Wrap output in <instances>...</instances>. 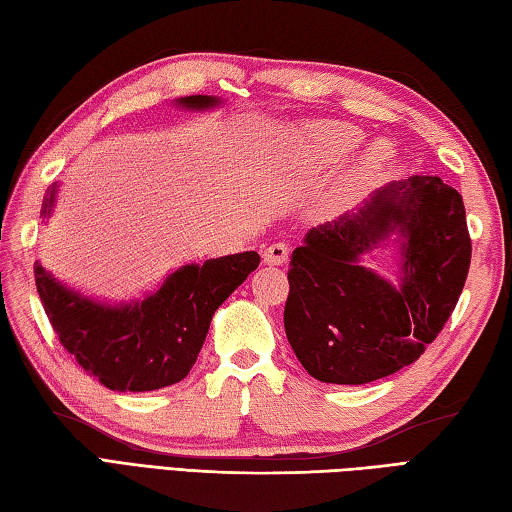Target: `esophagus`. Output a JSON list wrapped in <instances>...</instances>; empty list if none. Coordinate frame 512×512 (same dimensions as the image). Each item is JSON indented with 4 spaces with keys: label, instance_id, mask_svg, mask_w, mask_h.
Instances as JSON below:
<instances>
[{
    "label": "esophagus",
    "instance_id": "34e87169",
    "mask_svg": "<svg viewBox=\"0 0 512 512\" xmlns=\"http://www.w3.org/2000/svg\"><path fill=\"white\" fill-rule=\"evenodd\" d=\"M288 244L275 242L264 248V264L268 266H284L288 262Z\"/></svg>",
    "mask_w": 512,
    "mask_h": 512
}]
</instances>
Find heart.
Segmentation results:
<instances>
[{
    "label": "heart",
    "mask_w": 512,
    "mask_h": 512,
    "mask_svg": "<svg viewBox=\"0 0 512 512\" xmlns=\"http://www.w3.org/2000/svg\"><path fill=\"white\" fill-rule=\"evenodd\" d=\"M363 132L347 123H312L301 129L299 156L310 169L334 167L363 143ZM394 158L387 140H376L358 156L352 173L356 178H372Z\"/></svg>",
    "instance_id": "heart-1"
}]
</instances>
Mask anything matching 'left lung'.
<instances>
[{
  "label": "left lung",
  "mask_w": 512,
  "mask_h": 512,
  "mask_svg": "<svg viewBox=\"0 0 512 512\" xmlns=\"http://www.w3.org/2000/svg\"><path fill=\"white\" fill-rule=\"evenodd\" d=\"M397 235L399 279L362 266ZM471 266L462 195L438 176L376 189L356 211L310 228L288 270L286 336L321 383L365 385L411 365L458 303Z\"/></svg>",
  "instance_id": "obj_1"
}]
</instances>
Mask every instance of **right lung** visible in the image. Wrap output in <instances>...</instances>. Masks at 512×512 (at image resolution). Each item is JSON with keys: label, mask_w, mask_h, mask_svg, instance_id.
<instances>
[{"label": "right lung", "mask_w": 512, "mask_h": 512, "mask_svg": "<svg viewBox=\"0 0 512 512\" xmlns=\"http://www.w3.org/2000/svg\"><path fill=\"white\" fill-rule=\"evenodd\" d=\"M178 107L206 112L220 107L217 96H182ZM59 184L41 204L50 217ZM259 266L255 250L184 264L143 299L107 303L63 284L35 262L37 292L61 345L85 372L114 391H154L191 372L215 310Z\"/></svg>", "instance_id": "obj_1"}]
</instances>
